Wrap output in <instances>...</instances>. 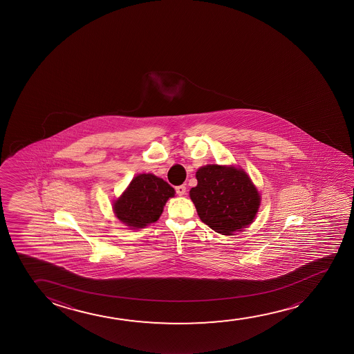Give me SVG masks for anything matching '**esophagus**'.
Wrapping results in <instances>:
<instances>
[{
	"instance_id": "obj_1",
	"label": "esophagus",
	"mask_w": 354,
	"mask_h": 354,
	"mask_svg": "<svg viewBox=\"0 0 354 354\" xmlns=\"http://www.w3.org/2000/svg\"><path fill=\"white\" fill-rule=\"evenodd\" d=\"M176 193L178 194L179 196H182V195L187 193L185 185H178V187H176Z\"/></svg>"
}]
</instances>
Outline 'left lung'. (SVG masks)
<instances>
[{
	"label": "left lung",
	"instance_id": "left-lung-1",
	"mask_svg": "<svg viewBox=\"0 0 354 354\" xmlns=\"http://www.w3.org/2000/svg\"><path fill=\"white\" fill-rule=\"evenodd\" d=\"M189 195L198 217L222 235H234L254 221L260 194L250 176L235 166L206 165L196 172Z\"/></svg>",
	"mask_w": 354,
	"mask_h": 354
}]
</instances>
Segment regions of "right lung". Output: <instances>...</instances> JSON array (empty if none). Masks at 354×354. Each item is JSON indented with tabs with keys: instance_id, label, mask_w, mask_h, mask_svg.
Wrapping results in <instances>:
<instances>
[{
	"instance_id": "add662e5",
	"label": "right lung",
	"mask_w": 354,
	"mask_h": 354,
	"mask_svg": "<svg viewBox=\"0 0 354 354\" xmlns=\"http://www.w3.org/2000/svg\"><path fill=\"white\" fill-rule=\"evenodd\" d=\"M175 189L151 174L137 175L122 196L113 203L115 217L132 229H141L160 218L166 201Z\"/></svg>"
}]
</instances>
